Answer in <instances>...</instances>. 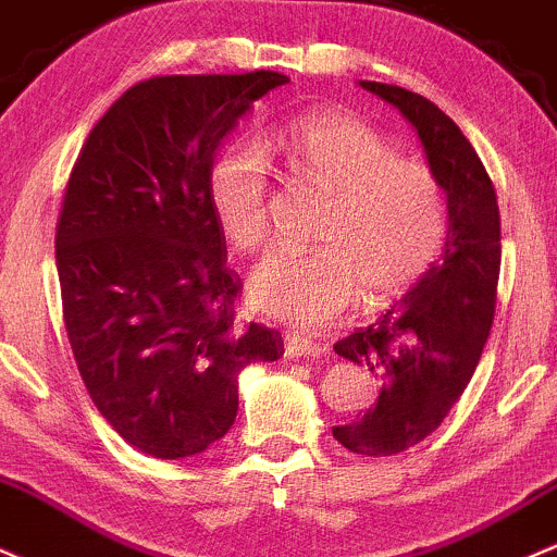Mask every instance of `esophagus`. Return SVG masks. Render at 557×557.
Listing matches in <instances>:
<instances>
[{"label": "esophagus", "mask_w": 557, "mask_h": 557, "mask_svg": "<svg viewBox=\"0 0 557 557\" xmlns=\"http://www.w3.org/2000/svg\"><path fill=\"white\" fill-rule=\"evenodd\" d=\"M284 349L286 358H305V360H315L323 355V347L315 345V342L308 339V336L299 334H286L284 336Z\"/></svg>", "instance_id": "obj_1"}]
</instances>
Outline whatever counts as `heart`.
Segmentation results:
<instances>
[{"mask_svg":"<svg viewBox=\"0 0 557 557\" xmlns=\"http://www.w3.org/2000/svg\"><path fill=\"white\" fill-rule=\"evenodd\" d=\"M292 173L329 195L312 252L268 255L249 276V297L299 329L334 323L358 297L395 302L440 258L449 228L442 178L399 158L360 117L318 112L276 139ZM210 208L231 247L260 252L271 239V165L260 149L228 147L210 171Z\"/></svg>","mask_w":557,"mask_h":557,"instance_id":"heart-1","label":"heart"}]
</instances>
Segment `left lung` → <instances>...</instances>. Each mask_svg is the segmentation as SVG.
Wrapping results in <instances>:
<instances>
[{"label":"left lung","instance_id":"1","mask_svg":"<svg viewBox=\"0 0 557 557\" xmlns=\"http://www.w3.org/2000/svg\"><path fill=\"white\" fill-rule=\"evenodd\" d=\"M413 123L449 202L445 252L371 326L334 345L381 381L373 410L334 426L349 453L397 455L445 421L476 371L497 308L499 208L484 162L434 102L403 86L360 81Z\"/></svg>","mask_w":557,"mask_h":557}]
</instances>
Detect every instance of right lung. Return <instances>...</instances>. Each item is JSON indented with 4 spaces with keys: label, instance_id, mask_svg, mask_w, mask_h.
Here are the masks:
<instances>
[{
    "label": "right lung",
    "instance_id": "1",
    "mask_svg": "<svg viewBox=\"0 0 557 557\" xmlns=\"http://www.w3.org/2000/svg\"><path fill=\"white\" fill-rule=\"evenodd\" d=\"M286 81H139L67 176L54 231L67 342L99 413L152 458L205 453L234 423L242 368L284 355L276 329L236 321L242 278L208 186L223 136Z\"/></svg>",
    "mask_w": 557,
    "mask_h": 557
}]
</instances>
